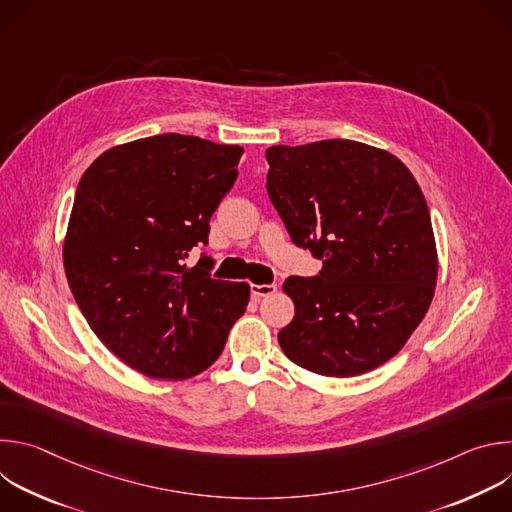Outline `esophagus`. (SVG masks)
<instances>
[{"label":"esophagus","mask_w":512,"mask_h":512,"mask_svg":"<svg viewBox=\"0 0 512 512\" xmlns=\"http://www.w3.org/2000/svg\"><path fill=\"white\" fill-rule=\"evenodd\" d=\"M277 291V283H253L251 285V296L253 298H257V300H261V298H265V296H271V294H275Z\"/></svg>","instance_id":"esophagus-1"}]
</instances>
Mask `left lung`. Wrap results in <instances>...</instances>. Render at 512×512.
<instances>
[{"label":"left lung","mask_w":512,"mask_h":512,"mask_svg":"<svg viewBox=\"0 0 512 512\" xmlns=\"http://www.w3.org/2000/svg\"><path fill=\"white\" fill-rule=\"evenodd\" d=\"M267 194L298 247L322 259L291 275L296 316L285 356L324 377H356L393 358L429 310L437 251L423 192L393 154L352 139L273 145Z\"/></svg>","instance_id":"obj_1"}]
</instances>
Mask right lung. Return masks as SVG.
Masks as SVG:
<instances>
[{
  "label": "right lung",
  "instance_id": "obj_1",
  "mask_svg": "<svg viewBox=\"0 0 512 512\" xmlns=\"http://www.w3.org/2000/svg\"><path fill=\"white\" fill-rule=\"evenodd\" d=\"M239 145L180 133L103 152L83 174L64 271L97 338L127 367L180 381L208 369L245 314L249 283L212 279L208 223L237 180Z\"/></svg>",
  "mask_w": 512,
  "mask_h": 512
}]
</instances>
